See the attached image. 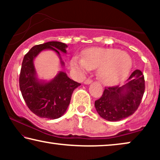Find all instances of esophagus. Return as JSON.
<instances>
[{"label":"esophagus","mask_w":160,"mask_h":160,"mask_svg":"<svg viewBox=\"0 0 160 160\" xmlns=\"http://www.w3.org/2000/svg\"><path fill=\"white\" fill-rule=\"evenodd\" d=\"M92 80L90 79V78H87V79L84 81V84H89L90 83H92Z\"/></svg>","instance_id":"1"}]
</instances>
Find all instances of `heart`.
<instances>
[{
	"label": "heart",
	"instance_id": "1",
	"mask_svg": "<svg viewBox=\"0 0 160 160\" xmlns=\"http://www.w3.org/2000/svg\"><path fill=\"white\" fill-rule=\"evenodd\" d=\"M71 65L81 71L99 68L98 75L102 82L113 84L128 76L132 60L128 53L119 49L92 48L84 52V59L74 58Z\"/></svg>",
	"mask_w": 160,
	"mask_h": 160
}]
</instances>
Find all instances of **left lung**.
Listing matches in <instances>:
<instances>
[{"label": "left lung", "mask_w": 160, "mask_h": 160, "mask_svg": "<svg viewBox=\"0 0 160 160\" xmlns=\"http://www.w3.org/2000/svg\"><path fill=\"white\" fill-rule=\"evenodd\" d=\"M144 91V76L140 70H135L126 84L105 88L102 95L95 102L96 111L102 119L108 121L125 119L138 108Z\"/></svg>", "instance_id": "8db88e82"}]
</instances>
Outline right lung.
Listing matches in <instances>:
<instances>
[{
  "instance_id": "1",
  "label": "right lung",
  "mask_w": 160,
  "mask_h": 160,
  "mask_svg": "<svg viewBox=\"0 0 160 160\" xmlns=\"http://www.w3.org/2000/svg\"><path fill=\"white\" fill-rule=\"evenodd\" d=\"M67 47L64 43L49 41L34 46L23 58L19 88L26 105L39 117L55 119L62 117L69 106L73 90L81 85L62 71L49 82H43L36 76L33 60L41 51L53 50L60 57L61 65H64L60 51L66 53Z\"/></svg>"
}]
</instances>
